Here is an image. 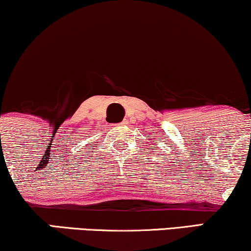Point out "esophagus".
<instances>
[{"instance_id":"34e87169","label":"esophagus","mask_w":251,"mask_h":251,"mask_svg":"<svg viewBox=\"0 0 251 251\" xmlns=\"http://www.w3.org/2000/svg\"><path fill=\"white\" fill-rule=\"evenodd\" d=\"M124 124H126V123H125V122H123V123H120V124H118V125H117V126H119V125H122V126H123V125H124Z\"/></svg>"}]
</instances>
